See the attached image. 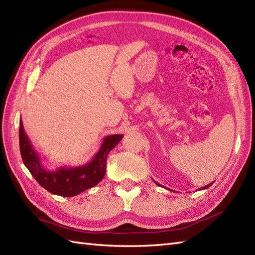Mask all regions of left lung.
<instances>
[{"label": "left lung", "instance_id": "1", "mask_svg": "<svg viewBox=\"0 0 255 255\" xmlns=\"http://www.w3.org/2000/svg\"><path fill=\"white\" fill-rule=\"evenodd\" d=\"M153 181H154V180H153ZM154 183H155L156 185H158V186H161V185H160V184H158V183H157V182H155V181H154ZM212 184H213V183H211V184H208V185H206V186L202 187L201 189H206V188H208V187H210V186H211V185H212Z\"/></svg>", "mask_w": 255, "mask_h": 255}]
</instances>
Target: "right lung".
<instances>
[{"instance_id": "obj_1", "label": "right lung", "mask_w": 255, "mask_h": 255, "mask_svg": "<svg viewBox=\"0 0 255 255\" xmlns=\"http://www.w3.org/2000/svg\"><path fill=\"white\" fill-rule=\"evenodd\" d=\"M123 135H110L103 138L99 151L88 163L75 167H59L49 170L42 164V156L30 143L20 120L19 143L22 160L35 180L51 194L61 197H73L96 186L105 175L109 153L119 143Z\"/></svg>"}]
</instances>
